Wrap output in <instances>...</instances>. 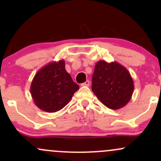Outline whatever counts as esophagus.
Segmentation results:
<instances>
[{
  "label": "esophagus",
  "mask_w": 161,
  "mask_h": 161,
  "mask_svg": "<svg viewBox=\"0 0 161 161\" xmlns=\"http://www.w3.org/2000/svg\"><path fill=\"white\" fill-rule=\"evenodd\" d=\"M90 85V82L88 80H87L86 82H85L84 83H82V86H89Z\"/></svg>",
  "instance_id": "1"
}]
</instances>
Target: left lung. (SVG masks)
Masks as SVG:
<instances>
[{
  "mask_svg": "<svg viewBox=\"0 0 161 161\" xmlns=\"http://www.w3.org/2000/svg\"><path fill=\"white\" fill-rule=\"evenodd\" d=\"M92 90L107 108L118 110L131 100L133 80L128 69L119 63L99 60L92 75Z\"/></svg>",
  "mask_w": 161,
  "mask_h": 161,
  "instance_id": "left-lung-1",
  "label": "left lung"
}]
</instances>
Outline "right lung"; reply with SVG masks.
Returning a JSON list of instances; mask_svg holds the SVG:
<instances>
[{
  "instance_id": "1",
  "label": "right lung",
  "mask_w": 161,
  "mask_h": 161,
  "mask_svg": "<svg viewBox=\"0 0 161 161\" xmlns=\"http://www.w3.org/2000/svg\"><path fill=\"white\" fill-rule=\"evenodd\" d=\"M79 88L65 69V61L49 63L35 75L30 92L35 104L48 113L59 111Z\"/></svg>"
}]
</instances>
